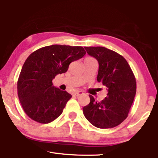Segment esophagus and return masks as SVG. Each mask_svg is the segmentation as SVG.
I'll return each mask as SVG.
<instances>
[{
    "label": "esophagus",
    "instance_id": "esophagus-1",
    "mask_svg": "<svg viewBox=\"0 0 158 158\" xmlns=\"http://www.w3.org/2000/svg\"><path fill=\"white\" fill-rule=\"evenodd\" d=\"M83 94H84V93H83L82 91H81V90H79V91H77V92L74 93V95H75V96H77V97H78V96L81 95Z\"/></svg>",
    "mask_w": 158,
    "mask_h": 158
}]
</instances>
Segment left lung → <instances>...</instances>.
I'll return each mask as SVG.
<instances>
[{
    "label": "left lung",
    "instance_id": "obj_1",
    "mask_svg": "<svg viewBox=\"0 0 158 158\" xmlns=\"http://www.w3.org/2000/svg\"><path fill=\"white\" fill-rule=\"evenodd\" d=\"M84 48L98 61L97 80L105 85L108 93L101 102L89 95L90 103L83 108V113L96 127H114L128 116L137 90L135 75L127 60L118 53L103 47Z\"/></svg>",
    "mask_w": 158,
    "mask_h": 158
}]
</instances>
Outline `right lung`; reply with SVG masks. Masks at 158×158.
Instances as JSON below:
<instances>
[{
	"label": "right lung",
	"mask_w": 158,
	"mask_h": 158,
	"mask_svg": "<svg viewBox=\"0 0 158 158\" xmlns=\"http://www.w3.org/2000/svg\"><path fill=\"white\" fill-rule=\"evenodd\" d=\"M85 54L82 47L53 44L29 56L17 81L18 97L29 118L46 124L62 114L72 95L53 86L52 80L57 74L66 73L69 64Z\"/></svg>",
	"instance_id": "add662e5"
}]
</instances>
